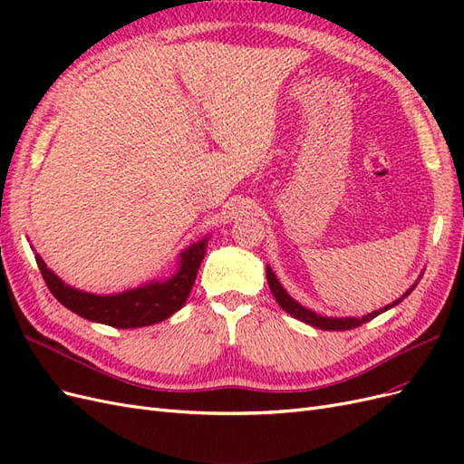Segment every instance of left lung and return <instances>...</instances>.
Returning a JSON list of instances; mask_svg holds the SVG:
<instances>
[{
    "mask_svg": "<svg viewBox=\"0 0 464 464\" xmlns=\"http://www.w3.org/2000/svg\"><path fill=\"white\" fill-rule=\"evenodd\" d=\"M266 280H269V288H271V292H273L275 300L278 302V305L283 307V310H285L286 314H290L292 317H296V319L307 323V325H314V327L323 329V331H348V329H354V327L362 325V323L372 321V319L377 317L379 314H383V312L391 310L392 305H397L399 302H402V300H404L406 296H409V294L416 288V285L411 286L409 290H406V292L402 294V296H401L399 300H395L392 304L382 307V310H375V312H372V314H368V315H363V317H325V315H319V314H315V312H312V310H307V307H304L302 304H298L296 300L290 298V294H288L283 286H280L278 278H276V275L273 273L271 266H266Z\"/></svg>",
    "mask_w": 464,
    "mask_h": 464,
    "instance_id": "left-lung-1",
    "label": "left lung"
}]
</instances>
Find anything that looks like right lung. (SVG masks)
Listing matches in <instances>:
<instances>
[{
  "label": "right lung",
  "instance_id": "add662e5",
  "mask_svg": "<svg viewBox=\"0 0 464 464\" xmlns=\"http://www.w3.org/2000/svg\"><path fill=\"white\" fill-rule=\"evenodd\" d=\"M207 242L208 237H203L201 242L191 244L181 251L179 269L172 278L152 280L145 286L111 294V296H98V294L82 292L65 285L58 275L48 269L38 254L36 263L46 280V286L67 310L116 329H135L160 323L184 307L205 257Z\"/></svg>",
  "mask_w": 464,
  "mask_h": 464
}]
</instances>
